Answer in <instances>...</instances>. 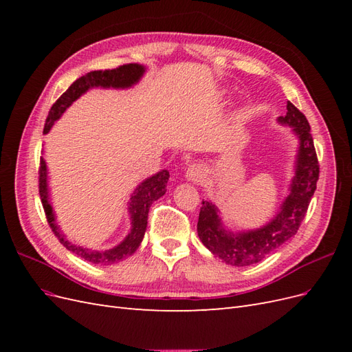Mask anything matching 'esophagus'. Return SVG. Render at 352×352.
Wrapping results in <instances>:
<instances>
[{
    "label": "esophagus",
    "instance_id": "34e87169",
    "mask_svg": "<svg viewBox=\"0 0 352 352\" xmlns=\"http://www.w3.org/2000/svg\"><path fill=\"white\" fill-rule=\"evenodd\" d=\"M185 176H186L188 180H190V182L198 184L206 177V170H204V167L199 166V164H192L186 170Z\"/></svg>",
    "mask_w": 352,
    "mask_h": 352
}]
</instances>
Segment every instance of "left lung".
<instances>
[{"instance_id":"1","label":"left lung","mask_w":352,"mask_h":352,"mask_svg":"<svg viewBox=\"0 0 352 352\" xmlns=\"http://www.w3.org/2000/svg\"><path fill=\"white\" fill-rule=\"evenodd\" d=\"M286 116L278 122L289 126L298 140L294 177L289 192L282 201L276 216L261 228L233 232L225 226L220 210L211 201H202L198 217V236L201 242L226 264L243 267L261 261L265 255L289 241L301 226L305 212L314 195L318 180V162L310 124L305 116L287 101Z\"/></svg>"}]
</instances>
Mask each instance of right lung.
<instances>
[{
	"instance_id": "obj_1",
	"label": "right lung",
	"mask_w": 352,
	"mask_h": 352,
	"mask_svg": "<svg viewBox=\"0 0 352 352\" xmlns=\"http://www.w3.org/2000/svg\"><path fill=\"white\" fill-rule=\"evenodd\" d=\"M145 70V66L138 65V63H132V65H123L111 70H94L79 78L78 80H74L69 87V89L63 94L51 107L45 120L44 133L47 135L51 131V127L54 126V123L60 119L63 113H65L74 101L79 100L85 92H88L92 88L129 89L142 79ZM168 177L170 175L167 170H162V172L146 177L135 188L129 202H127V212H129L131 216L129 233H127L124 239L120 243H117L116 247L102 251L83 247L80 243L67 239V236L60 229L51 202V194L48 186V167L45 160L42 157L39 167V195L51 230L54 232V235L69 251L74 252L78 257L92 264L111 265L131 257V255L140 248L146 230L148 211H150V207L154 201L162 198L166 194Z\"/></svg>"
}]
</instances>
